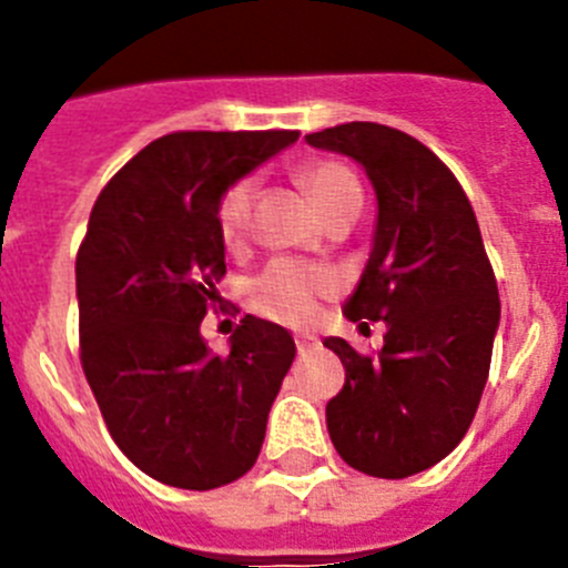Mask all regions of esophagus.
<instances>
[{"label":"esophagus","instance_id":"34e87169","mask_svg":"<svg viewBox=\"0 0 568 568\" xmlns=\"http://www.w3.org/2000/svg\"><path fill=\"white\" fill-rule=\"evenodd\" d=\"M295 346H298V353L304 355V353H310V349H315V346H318V338H315V335H310V333H298V335H295Z\"/></svg>","mask_w":568,"mask_h":568}]
</instances>
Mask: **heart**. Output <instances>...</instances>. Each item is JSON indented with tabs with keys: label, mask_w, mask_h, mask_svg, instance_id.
<instances>
[{
	"label": "heart",
	"mask_w": 568,
	"mask_h": 568,
	"mask_svg": "<svg viewBox=\"0 0 568 568\" xmlns=\"http://www.w3.org/2000/svg\"><path fill=\"white\" fill-rule=\"evenodd\" d=\"M298 182L310 193L315 207L327 219L329 213L361 204V184L355 173L338 159H315L298 170ZM255 179L241 175L219 195L215 204V227L224 244L244 239L250 224V210L255 202ZM335 290V278L327 270H315L298 261H273L250 287L255 313L281 324H307L318 313V301Z\"/></svg>",
	"instance_id": "obj_1"
}]
</instances>
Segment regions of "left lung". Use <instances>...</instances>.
<instances>
[{"instance_id": "left-lung-1", "label": "left lung", "mask_w": 568, "mask_h": 568, "mask_svg": "<svg viewBox=\"0 0 568 568\" xmlns=\"http://www.w3.org/2000/svg\"><path fill=\"white\" fill-rule=\"evenodd\" d=\"M307 142L361 164L378 195L373 253L344 315L386 321L384 349L327 338L346 369L327 404L341 458L373 478H409L453 453L478 413L498 333V281L453 170L404 130L349 122Z\"/></svg>"}]
</instances>
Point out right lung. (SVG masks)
I'll return each mask as SVG.
<instances>
[{
  "label": "right lung",
  "mask_w": 568,
  "mask_h": 568,
  "mask_svg": "<svg viewBox=\"0 0 568 568\" xmlns=\"http://www.w3.org/2000/svg\"><path fill=\"white\" fill-rule=\"evenodd\" d=\"M298 130H179L99 193L77 255L79 358L115 446L144 475L207 491L253 469L295 358L293 335L244 315L227 355L204 344L222 304L215 204Z\"/></svg>",
  "instance_id": "right-lung-1"
}]
</instances>
